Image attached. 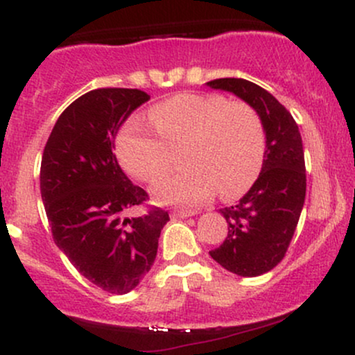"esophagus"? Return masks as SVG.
Returning <instances> with one entry per match:
<instances>
[{
	"mask_svg": "<svg viewBox=\"0 0 355 355\" xmlns=\"http://www.w3.org/2000/svg\"><path fill=\"white\" fill-rule=\"evenodd\" d=\"M197 214L195 210H175L172 211V218H187V217H193Z\"/></svg>",
	"mask_w": 355,
	"mask_h": 355,
	"instance_id": "obj_1",
	"label": "esophagus"
}]
</instances>
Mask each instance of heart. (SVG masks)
Returning <instances> with one entry per match:
<instances>
[{
    "mask_svg": "<svg viewBox=\"0 0 355 355\" xmlns=\"http://www.w3.org/2000/svg\"><path fill=\"white\" fill-rule=\"evenodd\" d=\"M150 125L133 118L116 138L120 164L132 177L155 182L172 166V152L187 165L153 185L164 205L193 207L217 187L222 197L243 193L262 168L266 133L250 105L211 93H180L150 110Z\"/></svg>",
    "mask_w": 355,
    "mask_h": 355,
    "instance_id": "b5f03b06",
    "label": "heart"
}]
</instances>
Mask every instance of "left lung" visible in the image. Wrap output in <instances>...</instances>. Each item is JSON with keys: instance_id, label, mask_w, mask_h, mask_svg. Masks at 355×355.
I'll use <instances>...</instances> for the list:
<instances>
[{"instance_id": "8db88e82", "label": "left lung", "mask_w": 355, "mask_h": 355, "mask_svg": "<svg viewBox=\"0 0 355 355\" xmlns=\"http://www.w3.org/2000/svg\"><path fill=\"white\" fill-rule=\"evenodd\" d=\"M205 85L250 105L266 133L262 172L235 205L220 209L229 234L210 255L232 274L262 275L284 259L302 211L307 185L302 137L284 105L259 85L243 78H218Z\"/></svg>"}]
</instances>
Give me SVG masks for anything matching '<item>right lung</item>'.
Listing matches in <instances>:
<instances>
[{
	"label": "right lung",
	"mask_w": 355,
	"mask_h": 355,
	"mask_svg": "<svg viewBox=\"0 0 355 355\" xmlns=\"http://www.w3.org/2000/svg\"><path fill=\"white\" fill-rule=\"evenodd\" d=\"M148 100L132 88L85 93L56 120L42 158L40 190L55 243L89 282L118 295L148 274L170 220L162 209L132 215L148 195L113 155L118 130Z\"/></svg>",
	"instance_id": "1"
}]
</instances>
